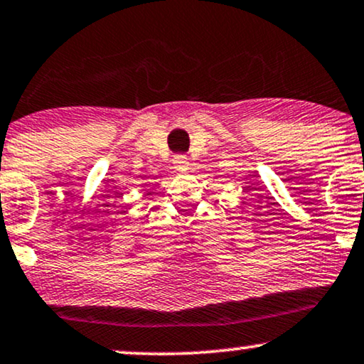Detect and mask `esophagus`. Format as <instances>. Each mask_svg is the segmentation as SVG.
Returning a JSON list of instances; mask_svg holds the SVG:
<instances>
[{
    "instance_id": "obj_1",
    "label": "esophagus",
    "mask_w": 364,
    "mask_h": 364,
    "mask_svg": "<svg viewBox=\"0 0 364 364\" xmlns=\"http://www.w3.org/2000/svg\"><path fill=\"white\" fill-rule=\"evenodd\" d=\"M173 164H174V169L181 173L188 171V168H190V161H188L186 156H174Z\"/></svg>"
}]
</instances>
